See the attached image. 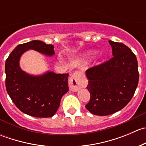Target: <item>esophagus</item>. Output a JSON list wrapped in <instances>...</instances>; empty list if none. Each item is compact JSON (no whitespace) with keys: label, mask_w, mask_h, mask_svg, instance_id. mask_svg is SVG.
Wrapping results in <instances>:
<instances>
[{"label":"esophagus","mask_w":146,"mask_h":146,"mask_svg":"<svg viewBox=\"0 0 146 146\" xmlns=\"http://www.w3.org/2000/svg\"><path fill=\"white\" fill-rule=\"evenodd\" d=\"M84 86V81L82 80L81 73L76 72L73 73L69 80V88L73 91H78Z\"/></svg>","instance_id":"esophagus-1"}]
</instances>
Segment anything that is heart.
<instances>
[{
    "label": "heart",
    "instance_id": "b5f03b06",
    "mask_svg": "<svg viewBox=\"0 0 146 146\" xmlns=\"http://www.w3.org/2000/svg\"><path fill=\"white\" fill-rule=\"evenodd\" d=\"M95 54H96V53H95V52H92V53H90V54H89V56L92 57V56H93L94 55H95Z\"/></svg>",
    "mask_w": 146,
    "mask_h": 146
}]
</instances>
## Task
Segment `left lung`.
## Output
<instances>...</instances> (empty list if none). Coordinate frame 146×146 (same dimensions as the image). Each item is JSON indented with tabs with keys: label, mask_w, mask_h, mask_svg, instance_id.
Instances as JSON below:
<instances>
[{
	"label": "left lung",
	"mask_w": 146,
	"mask_h": 146,
	"mask_svg": "<svg viewBox=\"0 0 146 146\" xmlns=\"http://www.w3.org/2000/svg\"><path fill=\"white\" fill-rule=\"evenodd\" d=\"M113 57L86 70L90 93L85 105L92 114L107 116L122 110L130 102L138 86V61L125 44L110 40Z\"/></svg>",
	"instance_id": "obj_1"
}]
</instances>
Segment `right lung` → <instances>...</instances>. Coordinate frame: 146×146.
Instances as JSON below:
<instances>
[{
	"label": "right lung",
	"mask_w": 146,
	"mask_h": 146,
	"mask_svg": "<svg viewBox=\"0 0 146 146\" xmlns=\"http://www.w3.org/2000/svg\"><path fill=\"white\" fill-rule=\"evenodd\" d=\"M33 49L45 55L54 54V46L39 40L22 44L15 48L5 61V87L16 107L25 114L46 118L55 114L61 98L68 91V73L48 71L32 76L23 71L19 61L24 52Z\"/></svg>",
	"instance_id": "right-lung-1"
}]
</instances>
